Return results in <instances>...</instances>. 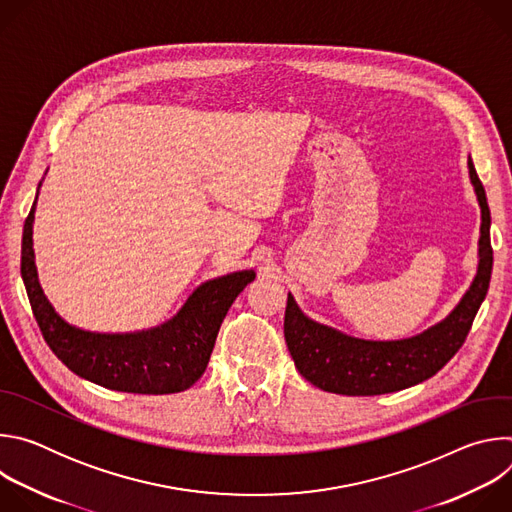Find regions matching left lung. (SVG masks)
Instances as JSON below:
<instances>
[{
    "mask_svg": "<svg viewBox=\"0 0 512 512\" xmlns=\"http://www.w3.org/2000/svg\"><path fill=\"white\" fill-rule=\"evenodd\" d=\"M482 225L478 239V271L460 304L442 322L403 340H362L310 320L287 294L283 334L300 375L322 391L367 397L395 393L427 381L464 344L490 285V208L484 186L468 158Z\"/></svg>",
    "mask_w": 512,
    "mask_h": 512,
    "instance_id": "8db88e82",
    "label": "left lung"
}]
</instances>
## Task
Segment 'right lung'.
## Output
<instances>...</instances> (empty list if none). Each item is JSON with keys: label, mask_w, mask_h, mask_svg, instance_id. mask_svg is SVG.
Returning a JSON list of instances; mask_svg holds the SVG:
<instances>
[{"label": "right lung", "mask_w": 512, "mask_h": 512, "mask_svg": "<svg viewBox=\"0 0 512 512\" xmlns=\"http://www.w3.org/2000/svg\"><path fill=\"white\" fill-rule=\"evenodd\" d=\"M40 186L42 182L38 190ZM36 200L24 223L22 279L50 350L72 373L105 389L139 395L190 389L206 371L216 334L231 304L255 279V271H235L202 283L182 310L158 328L135 334L87 332L64 322L40 287L32 249Z\"/></svg>", "instance_id": "right-lung-1"}]
</instances>
